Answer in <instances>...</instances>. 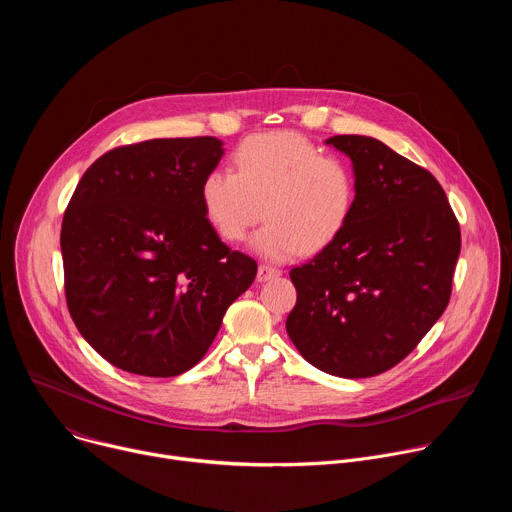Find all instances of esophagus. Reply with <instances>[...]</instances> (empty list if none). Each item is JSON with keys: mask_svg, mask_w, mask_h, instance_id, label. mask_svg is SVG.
<instances>
[{"mask_svg": "<svg viewBox=\"0 0 512 512\" xmlns=\"http://www.w3.org/2000/svg\"><path fill=\"white\" fill-rule=\"evenodd\" d=\"M281 271L273 265H267V263H261L259 269H257V279L259 281H267V279H273V277H279Z\"/></svg>", "mask_w": 512, "mask_h": 512, "instance_id": "1", "label": "esophagus"}]
</instances>
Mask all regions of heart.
Returning a JSON list of instances; mask_svg holds the SVG:
<instances>
[{
  "mask_svg": "<svg viewBox=\"0 0 512 512\" xmlns=\"http://www.w3.org/2000/svg\"><path fill=\"white\" fill-rule=\"evenodd\" d=\"M200 202L216 235L253 237L259 255L285 261L330 247L348 227L356 206V174L338 156H326L294 131L259 133L235 152V172L210 170L200 184Z\"/></svg>",
  "mask_w": 512,
  "mask_h": 512,
  "instance_id": "1",
  "label": "heart"
}]
</instances>
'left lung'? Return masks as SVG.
I'll return each instance as SVG.
<instances>
[{"label": "left lung", "mask_w": 512, "mask_h": 512, "mask_svg": "<svg viewBox=\"0 0 512 512\" xmlns=\"http://www.w3.org/2000/svg\"><path fill=\"white\" fill-rule=\"evenodd\" d=\"M356 174L344 233L289 271L298 289L285 330L316 369L375 377L401 362L444 314L460 255V225L425 168L367 135H334Z\"/></svg>", "instance_id": "obj_1"}]
</instances>
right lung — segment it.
<instances>
[{"label": "right lung", "instance_id": "add662e5", "mask_svg": "<svg viewBox=\"0 0 512 512\" xmlns=\"http://www.w3.org/2000/svg\"><path fill=\"white\" fill-rule=\"evenodd\" d=\"M216 137L150 139L101 156L62 218L68 312L113 367L176 377L206 354L257 263L206 221L200 184Z\"/></svg>", "mask_w": 512, "mask_h": 512}]
</instances>
